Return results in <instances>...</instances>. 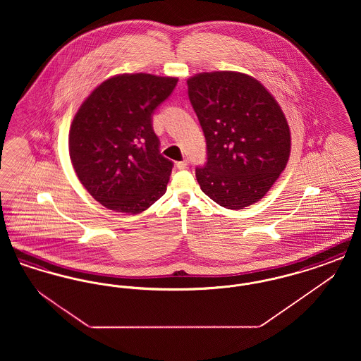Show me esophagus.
<instances>
[{
    "label": "esophagus",
    "instance_id": "34e87169",
    "mask_svg": "<svg viewBox=\"0 0 361 361\" xmlns=\"http://www.w3.org/2000/svg\"><path fill=\"white\" fill-rule=\"evenodd\" d=\"M176 166H177V169H180V171L185 169V168L188 166V159L185 158V159H183V161H178V162L176 164Z\"/></svg>",
    "mask_w": 361,
    "mask_h": 361
}]
</instances>
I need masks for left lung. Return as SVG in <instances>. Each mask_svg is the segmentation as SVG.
Returning <instances> with one entry per match:
<instances>
[{"mask_svg":"<svg viewBox=\"0 0 361 361\" xmlns=\"http://www.w3.org/2000/svg\"><path fill=\"white\" fill-rule=\"evenodd\" d=\"M187 84L206 137L207 162L196 168L200 188L224 208L256 203L290 157V127L281 108L257 80L242 73H202Z\"/></svg>","mask_w":361,"mask_h":361,"instance_id":"left-lung-1","label":"left lung"}]
</instances>
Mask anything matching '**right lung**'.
Returning a JSON list of instances; mask_svg holds the SVG:
<instances>
[{"instance_id": "obj_1", "label": "right lung", "mask_w": 361, "mask_h": 361, "mask_svg": "<svg viewBox=\"0 0 361 361\" xmlns=\"http://www.w3.org/2000/svg\"><path fill=\"white\" fill-rule=\"evenodd\" d=\"M177 78L121 74L97 86L80 106L69 134L71 164L104 207L139 214L166 192L173 162L159 152L153 114Z\"/></svg>"}]
</instances>
